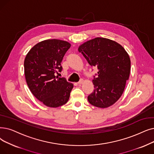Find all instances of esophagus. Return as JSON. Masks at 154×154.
I'll list each match as a JSON object with an SVG mask.
<instances>
[{
	"instance_id": "34e87169",
	"label": "esophagus",
	"mask_w": 154,
	"mask_h": 154,
	"mask_svg": "<svg viewBox=\"0 0 154 154\" xmlns=\"http://www.w3.org/2000/svg\"><path fill=\"white\" fill-rule=\"evenodd\" d=\"M83 82H84V80L83 79H81L79 81V82H78L77 83H78V84H82L83 83Z\"/></svg>"
}]
</instances>
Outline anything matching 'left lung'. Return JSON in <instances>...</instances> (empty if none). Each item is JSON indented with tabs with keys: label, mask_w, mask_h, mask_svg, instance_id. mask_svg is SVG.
Masks as SVG:
<instances>
[{
	"label": "left lung",
	"mask_w": 154,
	"mask_h": 154,
	"mask_svg": "<svg viewBox=\"0 0 154 154\" xmlns=\"http://www.w3.org/2000/svg\"><path fill=\"white\" fill-rule=\"evenodd\" d=\"M78 50L91 66L98 69L92 80L94 92L88 97L89 103L101 108L115 104L129 79L131 62L128 53L117 42L99 37L84 43Z\"/></svg>",
	"instance_id": "1"
}]
</instances>
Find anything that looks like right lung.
<instances>
[{"label": "right lung", "instance_id": "right-lung-1", "mask_svg": "<svg viewBox=\"0 0 154 154\" xmlns=\"http://www.w3.org/2000/svg\"><path fill=\"white\" fill-rule=\"evenodd\" d=\"M70 46L63 40H44L33 46L24 60V75L29 90L50 108L67 103L73 88L65 78L56 76L58 72H62L61 62Z\"/></svg>", "mask_w": 154, "mask_h": 154}]
</instances>
